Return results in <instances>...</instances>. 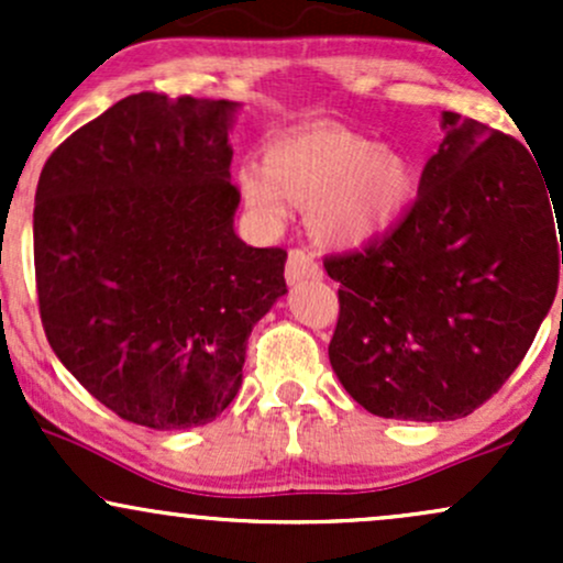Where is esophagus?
I'll use <instances>...</instances> for the list:
<instances>
[{
  "label": "esophagus",
  "instance_id": "34e87169",
  "mask_svg": "<svg viewBox=\"0 0 563 563\" xmlns=\"http://www.w3.org/2000/svg\"><path fill=\"white\" fill-rule=\"evenodd\" d=\"M320 264L314 260L312 251L307 249H290L288 251V262H286V280L288 283H299V280H309V277H320Z\"/></svg>",
  "mask_w": 563,
  "mask_h": 563
}]
</instances>
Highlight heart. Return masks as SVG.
<instances>
[{
    "instance_id": "1",
    "label": "heart",
    "mask_w": 563,
    "mask_h": 563,
    "mask_svg": "<svg viewBox=\"0 0 563 563\" xmlns=\"http://www.w3.org/2000/svg\"><path fill=\"white\" fill-rule=\"evenodd\" d=\"M241 187L260 214L280 217L288 198L309 206L322 243L363 249L397 228L418 179L402 153L339 124H309L269 142L264 166H243Z\"/></svg>"
}]
</instances>
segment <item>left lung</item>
Segmentation results:
<instances>
[{
    "label": "left lung",
    "mask_w": 563,
    "mask_h": 563,
    "mask_svg": "<svg viewBox=\"0 0 563 563\" xmlns=\"http://www.w3.org/2000/svg\"><path fill=\"white\" fill-rule=\"evenodd\" d=\"M529 151L448 111L402 222L360 251L325 256L341 283L328 357L367 412L455 421L525 360L563 264V183Z\"/></svg>",
    "instance_id": "left-lung-1"
}]
</instances>
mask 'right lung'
<instances>
[{
    "label": "right lung",
    "mask_w": 563,
    "mask_h": 563,
    "mask_svg": "<svg viewBox=\"0 0 563 563\" xmlns=\"http://www.w3.org/2000/svg\"><path fill=\"white\" fill-rule=\"evenodd\" d=\"M235 102L129 95L44 164L36 299L49 346L115 416L172 431L235 399L251 328L286 294V251L232 230Z\"/></svg>",
    "instance_id": "right-lung-1"
}]
</instances>
